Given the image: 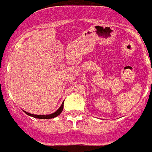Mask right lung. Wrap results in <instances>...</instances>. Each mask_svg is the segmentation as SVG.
Segmentation results:
<instances>
[{
    "label": "right lung",
    "mask_w": 152,
    "mask_h": 152,
    "mask_svg": "<svg viewBox=\"0 0 152 152\" xmlns=\"http://www.w3.org/2000/svg\"><path fill=\"white\" fill-rule=\"evenodd\" d=\"M63 109H64V103L61 104V106L59 107V109L58 110L55 112V113H51V114H48V115H36V114H31V113H29L27 112H26V113L27 115H30L31 117H34V118H36L39 119H49V118H53L55 117H57L58 115H59L61 112L63 111Z\"/></svg>",
    "instance_id": "1"
}]
</instances>
